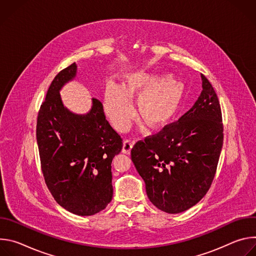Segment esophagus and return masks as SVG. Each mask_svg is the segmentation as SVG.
I'll use <instances>...</instances> for the list:
<instances>
[{
  "instance_id": "obj_1",
  "label": "esophagus",
  "mask_w": 256,
  "mask_h": 256,
  "mask_svg": "<svg viewBox=\"0 0 256 256\" xmlns=\"http://www.w3.org/2000/svg\"><path fill=\"white\" fill-rule=\"evenodd\" d=\"M134 147V142L130 140H124V144H122V153L124 154H130V151Z\"/></svg>"
}]
</instances>
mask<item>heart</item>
<instances>
[{
	"label": "heart",
	"mask_w": 256,
	"mask_h": 256,
	"mask_svg": "<svg viewBox=\"0 0 256 256\" xmlns=\"http://www.w3.org/2000/svg\"><path fill=\"white\" fill-rule=\"evenodd\" d=\"M184 86L165 75L147 72H130L120 87L108 83L104 108L109 120L118 132L128 128L134 116L132 101L138 97V118L151 130L167 124L177 114Z\"/></svg>",
	"instance_id": "b5f03b06"
}]
</instances>
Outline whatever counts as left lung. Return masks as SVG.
Masks as SVG:
<instances>
[{
  "label": "left lung",
  "mask_w": 256,
  "mask_h": 256,
  "mask_svg": "<svg viewBox=\"0 0 256 256\" xmlns=\"http://www.w3.org/2000/svg\"><path fill=\"white\" fill-rule=\"evenodd\" d=\"M200 77L202 91L190 110L130 151L149 200L168 214L184 212L206 196L223 147L220 102L208 80Z\"/></svg>",
  "instance_id": "1"
}]
</instances>
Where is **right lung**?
I'll return each mask as SVG.
<instances>
[{
    "instance_id": "obj_1",
    "label": "right lung",
    "mask_w": 256,
    "mask_h": 256,
    "mask_svg": "<svg viewBox=\"0 0 256 256\" xmlns=\"http://www.w3.org/2000/svg\"><path fill=\"white\" fill-rule=\"evenodd\" d=\"M77 75V64L62 70L42 104L38 140L42 170L56 202L78 216H92L114 196L112 162L122 149L120 136L106 120L102 103L92 98L86 114L64 106L60 91Z\"/></svg>"
}]
</instances>
